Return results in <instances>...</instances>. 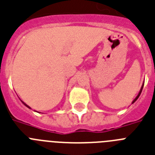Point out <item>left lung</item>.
Wrapping results in <instances>:
<instances>
[{"mask_svg":"<svg viewBox=\"0 0 155 155\" xmlns=\"http://www.w3.org/2000/svg\"><path fill=\"white\" fill-rule=\"evenodd\" d=\"M143 84H144V82H143V84H142V86H141V88H140V92H139V93H138V95H137V97L135 98L134 100H133V102H132V104H134L135 102H136V101H137V99H138V98H139V96H140V94H141V92H142V90H143Z\"/></svg>","mask_w":155,"mask_h":155,"instance_id":"1","label":"left lung"}]
</instances>
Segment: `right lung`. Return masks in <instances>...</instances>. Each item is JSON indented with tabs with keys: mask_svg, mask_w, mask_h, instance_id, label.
<instances>
[{
	"mask_svg": "<svg viewBox=\"0 0 155 155\" xmlns=\"http://www.w3.org/2000/svg\"><path fill=\"white\" fill-rule=\"evenodd\" d=\"M21 102H22V104H24V105H25V106H26V107H28V108H29V109H30V107H29V106H28V105H27V104H25L24 102H23V101H22V100H21Z\"/></svg>",
	"mask_w": 155,
	"mask_h": 155,
	"instance_id": "add662e5",
	"label": "right lung"
}]
</instances>
